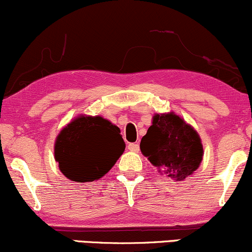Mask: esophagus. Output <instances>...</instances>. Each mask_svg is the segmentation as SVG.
Segmentation results:
<instances>
[{
  "label": "esophagus",
  "instance_id": "obj_1",
  "mask_svg": "<svg viewBox=\"0 0 252 252\" xmlns=\"http://www.w3.org/2000/svg\"><path fill=\"white\" fill-rule=\"evenodd\" d=\"M127 149L129 151H132V152H139V145L137 143H131L128 144V146H127Z\"/></svg>",
  "mask_w": 252,
  "mask_h": 252
}]
</instances>
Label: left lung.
<instances>
[{"label":"left lung","instance_id":"1","mask_svg":"<svg viewBox=\"0 0 252 252\" xmlns=\"http://www.w3.org/2000/svg\"><path fill=\"white\" fill-rule=\"evenodd\" d=\"M140 150L158 172L174 180L191 176L199 167L204 152L196 129L173 112L155 114Z\"/></svg>","mask_w":252,"mask_h":252}]
</instances>
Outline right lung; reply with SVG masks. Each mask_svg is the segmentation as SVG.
I'll return each instance as SVG.
<instances>
[{"label":"right lung","mask_w":252,"mask_h":252,"mask_svg":"<svg viewBox=\"0 0 252 252\" xmlns=\"http://www.w3.org/2000/svg\"><path fill=\"white\" fill-rule=\"evenodd\" d=\"M120 128L100 115H79L56 137L54 156L64 177L73 182L100 179L125 151Z\"/></svg>","instance_id":"1"}]
</instances>
